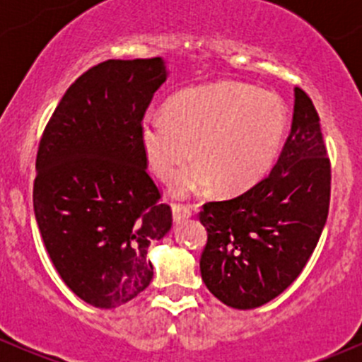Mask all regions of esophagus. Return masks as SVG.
Masks as SVG:
<instances>
[{
  "instance_id": "34e87169",
  "label": "esophagus",
  "mask_w": 362,
  "mask_h": 362,
  "mask_svg": "<svg viewBox=\"0 0 362 362\" xmlns=\"http://www.w3.org/2000/svg\"><path fill=\"white\" fill-rule=\"evenodd\" d=\"M192 215V208L189 204H180L175 203L173 204V221L175 222H182L185 218H189Z\"/></svg>"
}]
</instances>
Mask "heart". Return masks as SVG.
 <instances>
[{"label": "heart", "instance_id": "b5f03b06", "mask_svg": "<svg viewBox=\"0 0 362 362\" xmlns=\"http://www.w3.org/2000/svg\"><path fill=\"white\" fill-rule=\"evenodd\" d=\"M287 133V108L276 94L240 82H217L178 94L168 113L141 119V147L152 171L178 194L217 185L224 194L254 187L275 163ZM197 148L194 149V147Z\"/></svg>", "mask_w": 362, "mask_h": 362}]
</instances>
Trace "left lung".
Returning <instances> with one entry per match:
<instances>
[{
    "label": "left lung",
    "instance_id": "obj_1",
    "mask_svg": "<svg viewBox=\"0 0 362 362\" xmlns=\"http://www.w3.org/2000/svg\"><path fill=\"white\" fill-rule=\"evenodd\" d=\"M331 163L319 113L294 89V115L280 158L254 187L226 202L203 204L206 228L199 269L204 286L224 305L262 306L298 279L326 224Z\"/></svg>",
    "mask_w": 362,
    "mask_h": 362
}]
</instances>
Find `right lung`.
Instances as JSON below:
<instances>
[{
    "instance_id": "right-lung-1",
    "label": "right lung",
    "mask_w": 362,
    "mask_h": 362,
    "mask_svg": "<svg viewBox=\"0 0 362 362\" xmlns=\"http://www.w3.org/2000/svg\"><path fill=\"white\" fill-rule=\"evenodd\" d=\"M166 76L160 57L96 64L68 87L40 140L38 229L63 282L96 308L147 289L154 276L147 249L171 228L140 138Z\"/></svg>"
}]
</instances>
